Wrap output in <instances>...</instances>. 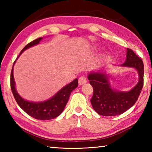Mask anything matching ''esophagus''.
Instances as JSON below:
<instances>
[{"instance_id": "1", "label": "esophagus", "mask_w": 152, "mask_h": 152, "mask_svg": "<svg viewBox=\"0 0 152 152\" xmlns=\"http://www.w3.org/2000/svg\"><path fill=\"white\" fill-rule=\"evenodd\" d=\"M86 82H87V80L85 76H81L78 79V83L80 85H82V84L86 83Z\"/></svg>"}]
</instances>
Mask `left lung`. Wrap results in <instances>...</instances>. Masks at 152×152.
I'll return each mask as SVG.
<instances>
[{
  "label": "left lung",
  "mask_w": 152,
  "mask_h": 152,
  "mask_svg": "<svg viewBox=\"0 0 152 152\" xmlns=\"http://www.w3.org/2000/svg\"><path fill=\"white\" fill-rule=\"evenodd\" d=\"M126 60L122 66L137 70V84L128 92L116 91L111 88L108 77L103 73H90L88 79L93 88L91 100L92 106L98 114L102 116H117L133 107L137 101L143 85V63L132 50L127 49Z\"/></svg>",
  "instance_id": "obj_1"
}]
</instances>
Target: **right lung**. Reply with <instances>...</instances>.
<instances>
[{
  "label": "right lung",
  "instance_id": "right-lung-1",
  "mask_svg": "<svg viewBox=\"0 0 152 152\" xmlns=\"http://www.w3.org/2000/svg\"><path fill=\"white\" fill-rule=\"evenodd\" d=\"M42 39L43 37H39L28 43L20 51L19 56L25 50L31 47V46L38 44ZM19 56H18V58H19ZM16 60L14 61L11 70V88L15 101L19 104V106L27 114L38 120H50L58 117L63 112L64 108H65L67 102L68 101L71 92L78 86V79H75L70 84H68V85L64 86L54 96L48 101L39 102H29L20 97L17 92L16 88H15V83L13 77V66Z\"/></svg>",
  "mask_w": 152,
  "mask_h": 152
}]
</instances>
